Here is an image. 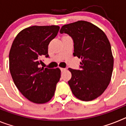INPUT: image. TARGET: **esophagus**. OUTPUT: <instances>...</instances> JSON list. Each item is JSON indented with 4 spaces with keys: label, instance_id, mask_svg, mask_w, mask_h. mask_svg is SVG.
I'll list each match as a JSON object with an SVG mask.
<instances>
[{
    "label": "esophagus",
    "instance_id": "esophagus-1",
    "mask_svg": "<svg viewBox=\"0 0 126 126\" xmlns=\"http://www.w3.org/2000/svg\"><path fill=\"white\" fill-rule=\"evenodd\" d=\"M65 70H66V69H65V68H62V67H61V71H62V72H63V71H65Z\"/></svg>",
    "mask_w": 126,
    "mask_h": 126
}]
</instances>
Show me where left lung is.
Instances as JSON below:
<instances>
[{
  "label": "left lung",
  "mask_w": 126,
  "mask_h": 126,
  "mask_svg": "<svg viewBox=\"0 0 126 126\" xmlns=\"http://www.w3.org/2000/svg\"><path fill=\"white\" fill-rule=\"evenodd\" d=\"M60 33L72 37L73 55L81 59V70L69 69L72 77L68 84L73 94L86 102L96 99L108 87L113 71V57L107 36L96 26L85 21L65 24Z\"/></svg>",
  "instance_id": "8db88e82"
}]
</instances>
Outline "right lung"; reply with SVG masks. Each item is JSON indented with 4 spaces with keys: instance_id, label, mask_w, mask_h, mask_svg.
<instances>
[{
    "instance_id": "obj_1",
    "label": "right lung",
    "mask_w": 126,
    "mask_h": 126,
    "mask_svg": "<svg viewBox=\"0 0 126 126\" xmlns=\"http://www.w3.org/2000/svg\"><path fill=\"white\" fill-rule=\"evenodd\" d=\"M59 26H33L16 36L9 52V69L16 87L35 103H44L54 95L61 78L59 68L41 67V58L48 57V46L57 34Z\"/></svg>"
}]
</instances>
